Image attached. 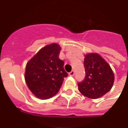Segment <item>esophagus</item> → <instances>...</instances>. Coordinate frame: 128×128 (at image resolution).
<instances>
[{"mask_svg": "<svg viewBox=\"0 0 128 128\" xmlns=\"http://www.w3.org/2000/svg\"><path fill=\"white\" fill-rule=\"evenodd\" d=\"M74 74H75V72L74 70H72L70 72H69V76H74Z\"/></svg>", "mask_w": 128, "mask_h": 128, "instance_id": "obj_1", "label": "esophagus"}]
</instances>
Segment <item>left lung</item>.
Listing matches in <instances>:
<instances>
[{
    "instance_id": "obj_1",
    "label": "left lung",
    "mask_w": 128,
    "mask_h": 128,
    "mask_svg": "<svg viewBox=\"0 0 128 128\" xmlns=\"http://www.w3.org/2000/svg\"><path fill=\"white\" fill-rule=\"evenodd\" d=\"M85 78L78 82V89L83 96L90 99L102 97L110 91L114 81L113 71L104 59L98 54L85 55Z\"/></svg>"
}]
</instances>
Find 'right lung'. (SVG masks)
I'll return each mask as SVG.
<instances>
[{"label": "right lung", "instance_id": "right-lung-1", "mask_svg": "<svg viewBox=\"0 0 128 128\" xmlns=\"http://www.w3.org/2000/svg\"><path fill=\"white\" fill-rule=\"evenodd\" d=\"M61 47L52 44L40 50L27 63L25 80L29 90L42 99L52 98L58 93L64 78L68 76L59 58Z\"/></svg>", "mask_w": 128, "mask_h": 128}]
</instances>
